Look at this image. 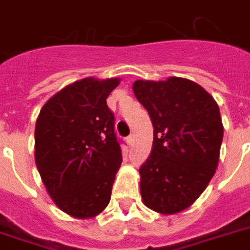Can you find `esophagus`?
<instances>
[{
	"label": "esophagus",
	"instance_id": "esophagus-1",
	"mask_svg": "<svg viewBox=\"0 0 250 250\" xmlns=\"http://www.w3.org/2000/svg\"><path fill=\"white\" fill-rule=\"evenodd\" d=\"M133 140H135V135H129L128 137H127V144L128 145H132L133 144Z\"/></svg>",
	"mask_w": 250,
	"mask_h": 250
}]
</instances>
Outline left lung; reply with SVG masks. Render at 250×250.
I'll return each instance as SVG.
<instances>
[{"instance_id": "obj_1", "label": "left lung", "mask_w": 250, "mask_h": 250, "mask_svg": "<svg viewBox=\"0 0 250 250\" xmlns=\"http://www.w3.org/2000/svg\"><path fill=\"white\" fill-rule=\"evenodd\" d=\"M132 89L154 128L152 153L139 170L143 202L160 214L180 213L217 170L223 139L218 104L200 84L176 76L136 80Z\"/></svg>"}]
</instances>
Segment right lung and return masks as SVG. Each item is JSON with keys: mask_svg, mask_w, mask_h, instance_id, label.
Listing matches in <instances>:
<instances>
[{"mask_svg": "<svg viewBox=\"0 0 250 250\" xmlns=\"http://www.w3.org/2000/svg\"><path fill=\"white\" fill-rule=\"evenodd\" d=\"M119 83L78 80L49 98L37 117V170L54 204L74 218H93L109 205L122 152L106 98Z\"/></svg>", "mask_w": 250, "mask_h": 250, "instance_id": "1", "label": "right lung"}]
</instances>
